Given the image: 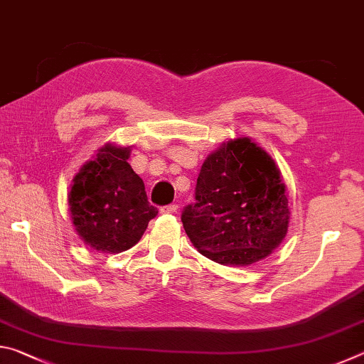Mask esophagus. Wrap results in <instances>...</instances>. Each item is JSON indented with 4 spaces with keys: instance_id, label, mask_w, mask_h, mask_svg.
Returning <instances> with one entry per match:
<instances>
[{
    "instance_id": "esophagus-1",
    "label": "esophagus",
    "mask_w": 364,
    "mask_h": 364,
    "mask_svg": "<svg viewBox=\"0 0 364 364\" xmlns=\"http://www.w3.org/2000/svg\"><path fill=\"white\" fill-rule=\"evenodd\" d=\"M176 210H178V205L176 204H170V205L162 207V212L164 213H175Z\"/></svg>"
}]
</instances>
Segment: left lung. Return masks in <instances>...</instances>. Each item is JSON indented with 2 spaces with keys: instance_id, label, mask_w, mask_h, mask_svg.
Wrapping results in <instances>:
<instances>
[{
  "instance_id": "left-lung-1",
  "label": "left lung",
  "mask_w": 364,
  "mask_h": 364,
  "mask_svg": "<svg viewBox=\"0 0 364 364\" xmlns=\"http://www.w3.org/2000/svg\"><path fill=\"white\" fill-rule=\"evenodd\" d=\"M286 184L274 160L249 138L221 144L202 164L196 202L181 221L194 247L221 264L268 257L289 228Z\"/></svg>"
}]
</instances>
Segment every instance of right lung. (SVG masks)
<instances>
[{
    "label": "right lung",
    "instance_id": "1",
    "mask_svg": "<svg viewBox=\"0 0 364 364\" xmlns=\"http://www.w3.org/2000/svg\"><path fill=\"white\" fill-rule=\"evenodd\" d=\"M130 147L107 143L73 178L70 217L80 239L106 254L132 249L159 210L127 162Z\"/></svg>",
    "mask_w": 364,
    "mask_h": 364
}]
</instances>
